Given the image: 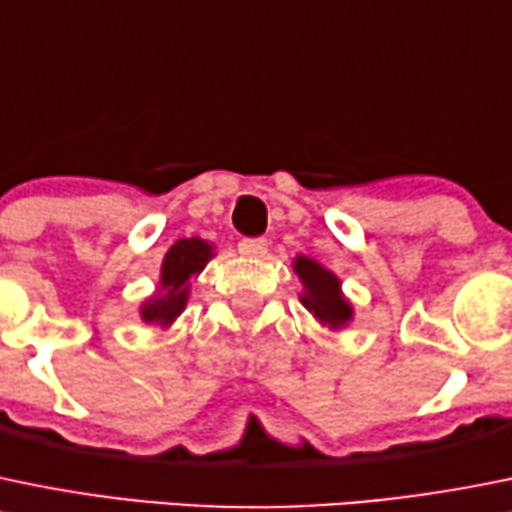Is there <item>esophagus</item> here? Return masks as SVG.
<instances>
[{
	"mask_svg": "<svg viewBox=\"0 0 512 512\" xmlns=\"http://www.w3.org/2000/svg\"><path fill=\"white\" fill-rule=\"evenodd\" d=\"M240 255L245 257H265L267 255V242L262 237H245L240 242Z\"/></svg>",
	"mask_w": 512,
	"mask_h": 512,
	"instance_id": "1",
	"label": "esophagus"
}]
</instances>
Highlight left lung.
Returning <instances> with one entry per match:
<instances>
[{
    "label": "left lung",
    "mask_w": 512,
    "mask_h": 512,
    "mask_svg": "<svg viewBox=\"0 0 512 512\" xmlns=\"http://www.w3.org/2000/svg\"><path fill=\"white\" fill-rule=\"evenodd\" d=\"M292 270L302 282L300 302L320 325L330 327V330H342L345 325H350L355 310H352L350 300L342 295V282L335 272L307 255H297L292 260Z\"/></svg>",
    "instance_id": "obj_1"
}]
</instances>
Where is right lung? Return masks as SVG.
<instances>
[{"label": "right lung", "mask_w": 512, "mask_h": 512, "mask_svg": "<svg viewBox=\"0 0 512 512\" xmlns=\"http://www.w3.org/2000/svg\"><path fill=\"white\" fill-rule=\"evenodd\" d=\"M215 257V245L200 237H182L167 250L160 270V285L140 305V317L150 325L170 327L185 312L190 297V280L205 270Z\"/></svg>", "instance_id": "obj_1"}]
</instances>
